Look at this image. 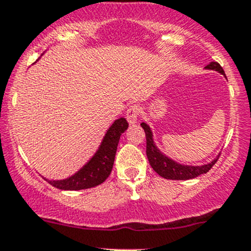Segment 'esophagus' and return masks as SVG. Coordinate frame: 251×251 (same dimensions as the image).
<instances>
[{
  "label": "esophagus",
  "mask_w": 251,
  "mask_h": 251,
  "mask_svg": "<svg viewBox=\"0 0 251 251\" xmlns=\"http://www.w3.org/2000/svg\"><path fill=\"white\" fill-rule=\"evenodd\" d=\"M138 115H140V108H138L137 105H132V107L127 110V113H126V119H127L128 124H130L131 126L137 124Z\"/></svg>",
  "instance_id": "esophagus-1"
}]
</instances>
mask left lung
Returning a JSON list of instances; mask_svg holds the SVG:
<instances>
[{"instance_id":"1","label":"left lung","mask_w":251,"mask_h":251,"mask_svg":"<svg viewBox=\"0 0 251 251\" xmlns=\"http://www.w3.org/2000/svg\"><path fill=\"white\" fill-rule=\"evenodd\" d=\"M207 70H215V72L220 73V74L225 75L224 69L221 65L216 62H211L205 67ZM141 126L143 127L144 132H146V140H147V156L151 166L156 174L160 175L161 177L166 179H192L196 177L201 176V175L206 174L215 163L219 159L220 154L215 159H212L210 163L204 164V165H184V164H179L171 159L170 156L165 155L160 149L156 147L155 142H154L153 131L149 127L148 124L142 123Z\"/></svg>"}]
</instances>
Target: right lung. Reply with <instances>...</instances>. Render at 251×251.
<instances>
[{
  "label": "right lung",
  "instance_id": "add662e5",
  "mask_svg": "<svg viewBox=\"0 0 251 251\" xmlns=\"http://www.w3.org/2000/svg\"><path fill=\"white\" fill-rule=\"evenodd\" d=\"M127 127L128 124L125 118L116 119L107 130L92 158L80 170L63 179H48L46 177L44 178L53 187L63 191H80L103 183L113 169L120 136L127 130Z\"/></svg>",
  "mask_w": 251,
  "mask_h": 251
}]
</instances>
